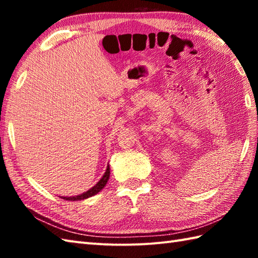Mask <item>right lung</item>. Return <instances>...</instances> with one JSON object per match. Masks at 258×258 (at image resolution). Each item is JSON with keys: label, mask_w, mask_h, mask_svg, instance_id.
<instances>
[{"label": "right lung", "mask_w": 258, "mask_h": 258, "mask_svg": "<svg viewBox=\"0 0 258 258\" xmlns=\"http://www.w3.org/2000/svg\"><path fill=\"white\" fill-rule=\"evenodd\" d=\"M109 172H111V171H109V166H107L106 172H105V174L103 175V177L100 179V182H98L95 186H93L91 189L85 191V193L78 195V196H74V197H63V199L67 200V201H81V200H84V199H87V197H91L93 195L97 194L98 191H100L102 188H104V186L106 185L108 177H109Z\"/></svg>", "instance_id": "right-lung-1"}]
</instances>
